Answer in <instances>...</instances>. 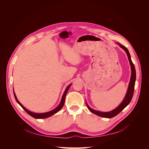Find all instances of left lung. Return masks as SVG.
<instances>
[{"instance_id": "obj_1", "label": "left lung", "mask_w": 149, "mask_h": 149, "mask_svg": "<svg viewBox=\"0 0 149 149\" xmlns=\"http://www.w3.org/2000/svg\"><path fill=\"white\" fill-rule=\"evenodd\" d=\"M116 44L119 45L120 47L126 52V53L127 54V56L130 63V65L131 66V77H130V82L128 86V88H127V91L126 92V94L125 95L123 100L122 102L121 103V104L117 107L116 108H115L113 110L110 111V112H100V111H98L96 110H93L92 108H91L89 105L88 104V103L86 102V106L88 107V108L89 109V110L92 112L93 113H94L95 115H97L100 116L101 117H104V118H113L115 116L118 115L120 112H121L123 109L126 107L130 102V101L133 97V95H134V88H135V81H136V70H135V66L134 65V63H132V61L131 60V57L130 53L128 51V49H127V48L124 46L123 45H121L119 43H116Z\"/></svg>"}]
</instances>
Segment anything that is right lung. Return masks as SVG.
I'll list each match as a JSON object with an SVG mask.
<instances>
[{
  "instance_id": "obj_1",
  "label": "right lung",
  "mask_w": 149,
  "mask_h": 149,
  "mask_svg": "<svg viewBox=\"0 0 149 149\" xmlns=\"http://www.w3.org/2000/svg\"><path fill=\"white\" fill-rule=\"evenodd\" d=\"M72 84H70L68 86V87L66 88L64 93H63V95L62 96V98H61V101L60 104H58V106L56 107L54 109H53V110L49 111V112H45V113H34V112H31L29 111V110H28V109L26 108H25L24 106H23L20 102L19 101V100H17V97H16V95H15V93L14 92V97H15V100H16V101L17 102V103L24 110L32 117H33V118H36V119H43V118H48V117L53 115L54 114L56 113L57 112H58V111H60L61 108L63 107V106H64V104H65V97H66V93L70 88V86H71Z\"/></svg>"
}]
</instances>
